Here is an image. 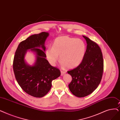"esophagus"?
I'll return each mask as SVG.
<instances>
[{"instance_id": "obj_1", "label": "esophagus", "mask_w": 120, "mask_h": 120, "mask_svg": "<svg viewBox=\"0 0 120 120\" xmlns=\"http://www.w3.org/2000/svg\"><path fill=\"white\" fill-rule=\"evenodd\" d=\"M65 73H66L65 71H62V70L61 71V75H63L65 74Z\"/></svg>"}]
</instances>
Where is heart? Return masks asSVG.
Returning a JSON list of instances; mask_svg holds the SVG:
<instances>
[{"label":"heart","instance_id":"1","mask_svg":"<svg viewBox=\"0 0 120 120\" xmlns=\"http://www.w3.org/2000/svg\"><path fill=\"white\" fill-rule=\"evenodd\" d=\"M86 51V45L82 40L62 36L54 40L52 48L46 49L45 54L51 65H55L60 55L62 65L72 69L82 62Z\"/></svg>","mask_w":120,"mask_h":120}]
</instances>
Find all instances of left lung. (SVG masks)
<instances>
[{"instance_id":"1","label":"left lung","mask_w":120,"mask_h":120,"mask_svg":"<svg viewBox=\"0 0 120 120\" xmlns=\"http://www.w3.org/2000/svg\"><path fill=\"white\" fill-rule=\"evenodd\" d=\"M83 37L87 44L84 58L75 68L67 71L72 77L69 89L79 98L89 95L97 89L103 72V59L100 46L86 36Z\"/></svg>"}]
</instances>
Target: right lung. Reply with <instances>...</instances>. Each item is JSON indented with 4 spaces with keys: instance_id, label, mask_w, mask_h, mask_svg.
<instances>
[{
    "instance_id": "add662e5",
    "label": "right lung",
    "mask_w": 120,
    "mask_h": 120,
    "mask_svg": "<svg viewBox=\"0 0 120 120\" xmlns=\"http://www.w3.org/2000/svg\"><path fill=\"white\" fill-rule=\"evenodd\" d=\"M49 35L47 32H42L31 35L21 41L14 58L13 70L18 84L25 92L36 98H41L47 94L51 88L52 81L61 75L59 69L51 66L45 59L44 44ZM40 47L43 50L39 49ZM29 49L37 54V60L33 66L26 64L24 59Z\"/></svg>"
}]
</instances>
